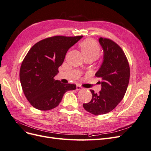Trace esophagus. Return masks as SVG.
<instances>
[{"label": "esophagus", "instance_id": "1", "mask_svg": "<svg viewBox=\"0 0 151 151\" xmlns=\"http://www.w3.org/2000/svg\"><path fill=\"white\" fill-rule=\"evenodd\" d=\"M83 89V88H82V87H81V86H77V87H76V89H77V91L82 90Z\"/></svg>", "mask_w": 151, "mask_h": 151}]
</instances>
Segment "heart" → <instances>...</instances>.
Returning <instances> with one entry per match:
<instances>
[{"label": "heart", "mask_w": 151, "mask_h": 151, "mask_svg": "<svg viewBox=\"0 0 151 151\" xmlns=\"http://www.w3.org/2000/svg\"><path fill=\"white\" fill-rule=\"evenodd\" d=\"M80 47L84 57L90 55H95L96 57L99 56L100 48L98 44L95 41L91 39L86 40L81 43Z\"/></svg>", "instance_id": "1"}]
</instances>
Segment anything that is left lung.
Here are the masks:
<instances>
[{
  "label": "left lung",
  "mask_w": 151,
  "mask_h": 151,
  "mask_svg": "<svg viewBox=\"0 0 151 151\" xmlns=\"http://www.w3.org/2000/svg\"><path fill=\"white\" fill-rule=\"evenodd\" d=\"M99 42L103 49V62L96 77L101 79V89L92 93V99L83 104L87 111L94 115H104L112 111L124 97L130 79V66L122 48L113 40L100 38Z\"/></svg>",
  "instance_id": "obj_1"
}]
</instances>
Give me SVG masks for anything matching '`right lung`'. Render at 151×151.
I'll use <instances>...</instances> for the list:
<instances>
[{
	"instance_id": "right-lung-1",
	"label": "right lung",
	"mask_w": 151,
	"mask_h": 151,
	"mask_svg": "<svg viewBox=\"0 0 151 151\" xmlns=\"http://www.w3.org/2000/svg\"><path fill=\"white\" fill-rule=\"evenodd\" d=\"M83 36H54L32 47L22 61L19 78L26 99L34 108L47 111L57 107L67 91L76 85L54 79L68 50Z\"/></svg>"
}]
</instances>
